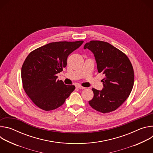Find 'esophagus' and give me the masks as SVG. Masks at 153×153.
I'll return each mask as SVG.
<instances>
[{
    "label": "esophagus",
    "instance_id": "esophagus-1",
    "mask_svg": "<svg viewBox=\"0 0 153 153\" xmlns=\"http://www.w3.org/2000/svg\"><path fill=\"white\" fill-rule=\"evenodd\" d=\"M77 88H79V89H81V90H83V89H85V87L82 86L81 85H77Z\"/></svg>",
    "mask_w": 153,
    "mask_h": 153
}]
</instances>
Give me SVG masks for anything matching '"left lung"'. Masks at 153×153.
Here are the masks:
<instances>
[{
    "label": "left lung",
    "mask_w": 153,
    "mask_h": 153,
    "mask_svg": "<svg viewBox=\"0 0 153 153\" xmlns=\"http://www.w3.org/2000/svg\"><path fill=\"white\" fill-rule=\"evenodd\" d=\"M95 57L102 80L101 91L93 88L94 97L90 105L97 111L107 113L117 109L129 97L134 85V70L128 57L108 42L91 40L84 45Z\"/></svg>",
    "instance_id": "8db88e82"
}]
</instances>
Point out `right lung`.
I'll return each mask as SVG.
<instances>
[{"label": "right lung", "mask_w": 153, "mask_h": 153, "mask_svg": "<svg viewBox=\"0 0 153 153\" xmlns=\"http://www.w3.org/2000/svg\"><path fill=\"white\" fill-rule=\"evenodd\" d=\"M83 42H56L31 52L21 70L23 88L33 102L45 111L62 106L74 90V85H65L56 74L67 66L68 56Z\"/></svg>", "instance_id": "obj_1"}]
</instances>
